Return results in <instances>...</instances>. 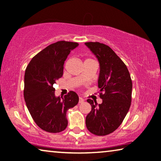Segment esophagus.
Here are the masks:
<instances>
[{"instance_id": "obj_1", "label": "esophagus", "mask_w": 161, "mask_h": 161, "mask_svg": "<svg viewBox=\"0 0 161 161\" xmlns=\"http://www.w3.org/2000/svg\"><path fill=\"white\" fill-rule=\"evenodd\" d=\"M84 102V100L82 97H79V103H82Z\"/></svg>"}]
</instances>
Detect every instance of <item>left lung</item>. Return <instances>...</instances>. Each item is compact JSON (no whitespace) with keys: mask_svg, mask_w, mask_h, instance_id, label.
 <instances>
[{"mask_svg":"<svg viewBox=\"0 0 161 161\" xmlns=\"http://www.w3.org/2000/svg\"><path fill=\"white\" fill-rule=\"evenodd\" d=\"M100 63L98 87L100 97L97 105L91 99L87 102L92 110L86 118V125L96 136H106L119 127L131 104L132 80L128 69L119 57L105 44L86 42Z\"/></svg>","mask_w":161,"mask_h":161,"instance_id":"1","label":"left lung"}]
</instances>
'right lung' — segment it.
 <instances>
[{
	"label": "right lung",
	"instance_id": "add662e5",
	"mask_svg": "<svg viewBox=\"0 0 161 161\" xmlns=\"http://www.w3.org/2000/svg\"><path fill=\"white\" fill-rule=\"evenodd\" d=\"M78 44L59 41L38 53L28 64L24 78V99L35 123L48 133H60L67 127V111L79 98L70 91L64 97H56L53 84L63 75L64 64Z\"/></svg>",
	"mask_w": 161,
	"mask_h": 161
}]
</instances>
